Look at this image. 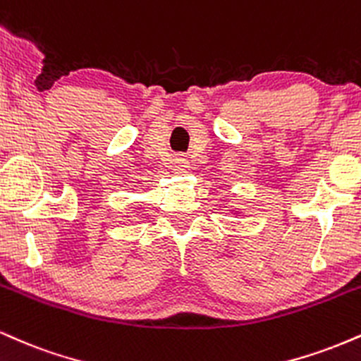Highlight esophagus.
Instances as JSON below:
<instances>
[{"label": "esophagus", "instance_id": "1", "mask_svg": "<svg viewBox=\"0 0 361 361\" xmlns=\"http://www.w3.org/2000/svg\"><path fill=\"white\" fill-rule=\"evenodd\" d=\"M172 167H173V172H176V173H185V172H189L190 165H189L188 159H184L182 155H177L176 159H173Z\"/></svg>", "mask_w": 361, "mask_h": 361}]
</instances>
